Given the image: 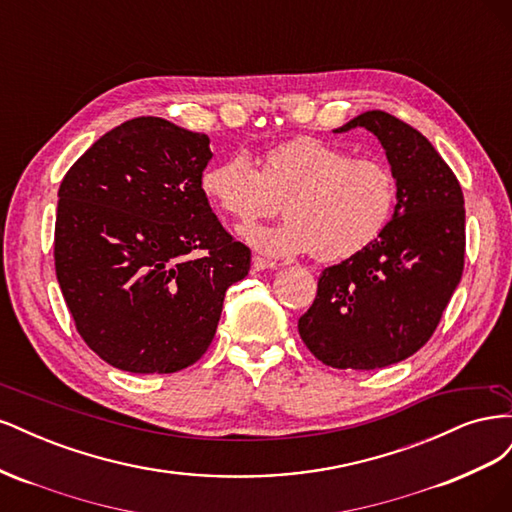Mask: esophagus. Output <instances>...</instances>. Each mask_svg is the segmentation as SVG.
<instances>
[{"instance_id":"esophagus-1","label":"esophagus","mask_w":512,"mask_h":512,"mask_svg":"<svg viewBox=\"0 0 512 512\" xmlns=\"http://www.w3.org/2000/svg\"><path fill=\"white\" fill-rule=\"evenodd\" d=\"M275 267H277V262H273V260L260 258V256L252 258V269L254 271H265V269H275Z\"/></svg>"}]
</instances>
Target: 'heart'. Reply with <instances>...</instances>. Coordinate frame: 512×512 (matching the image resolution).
<instances>
[{
    "label": "heart",
    "instance_id": "obj_1",
    "mask_svg": "<svg viewBox=\"0 0 512 512\" xmlns=\"http://www.w3.org/2000/svg\"><path fill=\"white\" fill-rule=\"evenodd\" d=\"M200 190L215 209L243 224L275 213L282 200L286 220L245 228L243 239L269 256L312 252L322 262L350 258L374 243L397 203L389 166L352 158L314 136L271 147L260 168L245 151H232L203 170Z\"/></svg>",
    "mask_w": 512,
    "mask_h": 512
}]
</instances>
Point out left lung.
<instances>
[{"instance_id":"8db88e82","label":"left lung","mask_w":512,"mask_h":512,"mask_svg":"<svg viewBox=\"0 0 512 512\" xmlns=\"http://www.w3.org/2000/svg\"><path fill=\"white\" fill-rule=\"evenodd\" d=\"M378 136L397 181L393 220L374 243L318 277L299 335L335 369H380L408 359L436 331L463 273L466 207L455 173L427 138L384 111L335 132Z\"/></svg>"}]
</instances>
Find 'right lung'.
<instances>
[{"label":"right lung","mask_w":512,"mask_h":512,"mask_svg":"<svg viewBox=\"0 0 512 512\" xmlns=\"http://www.w3.org/2000/svg\"><path fill=\"white\" fill-rule=\"evenodd\" d=\"M209 136L162 117L106 132L59 185L55 273L85 344L132 374H175L213 342L250 271L200 190Z\"/></svg>","instance_id":"right-lung-1"}]
</instances>
